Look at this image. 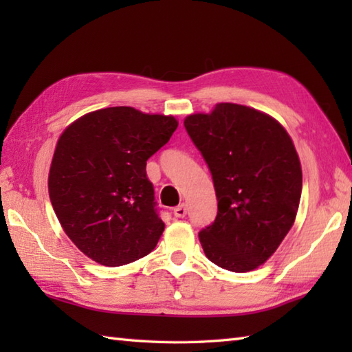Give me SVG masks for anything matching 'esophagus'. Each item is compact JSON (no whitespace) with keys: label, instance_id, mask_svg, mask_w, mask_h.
<instances>
[{"label":"esophagus","instance_id":"1","mask_svg":"<svg viewBox=\"0 0 352 352\" xmlns=\"http://www.w3.org/2000/svg\"><path fill=\"white\" fill-rule=\"evenodd\" d=\"M186 214H188V206H186L184 203L180 204V206H177L174 208V216H175V218H184Z\"/></svg>","mask_w":352,"mask_h":352}]
</instances>
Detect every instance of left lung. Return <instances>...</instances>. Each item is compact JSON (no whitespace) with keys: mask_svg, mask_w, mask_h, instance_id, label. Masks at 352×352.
<instances>
[{"mask_svg":"<svg viewBox=\"0 0 352 352\" xmlns=\"http://www.w3.org/2000/svg\"><path fill=\"white\" fill-rule=\"evenodd\" d=\"M213 178L218 214L199 231L207 258L231 272L263 265L296 218L302 172L287 131L261 111L221 102L184 119Z\"/></svg>","mask_w":352,"mask_h":352,"instance_id":"left-lung-1","label":"left lung"}]
</instances>
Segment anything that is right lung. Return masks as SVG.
Segmentation results:
<instances>
[{"label": "right lung", "mask_w": 352, "mask_h": 352, "mask_svg": "<svg viewBox=\"0 0 352 352\" xmlns=\"http://www.w3.org/2000/svg\"><path fill=\"white\" fill-rule=\"evenodd\" d=\"M174 116L109 107L72 122L57 142L48 190L65 233L89 258L122 266L151 252L164 230L146 160L168 144Z\"/></svg>", "instance_id": "1"}]
</instances>
